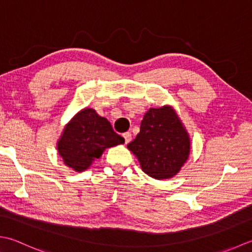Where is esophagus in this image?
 Wrapping results in <instances>:
<instances>
[{
  "label": "esophagus",
  "instance_id": "esophagus-1",
  "mask_svg": "<svg viewBox=\"0 0 252 252\" xmlns=\"http://www.w3.org/2000/svg\"><path fill=\"white\" fill-rule=\"evenodd\" d=\"M122 136L125 137V143H126V144H127V143H130V141H131V139H132V134H131L130 132L123 133Z\"/></svg>",
  "mask_w": 252,
  "mask_h": 252
}]
</instances>
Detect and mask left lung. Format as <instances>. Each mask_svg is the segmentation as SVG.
I'll return each mask as SVG.
<instances>
[{"label":"left lung","mask_w":252,"mask_h":252,"mask_svg":"<svg viewBox=\"0 0 252 252\" xmlns=\"http://www.w3.org/2000/svg\"><path fill=\"white\" fill-rule=\"evenodd\" d=\"M127 149L142 170L157 180L175 177L190 155L189 133L171 106L150 108L141 122L140 133Z\"/></svg>","instance_id":"left-lung-1"}]
</instances>
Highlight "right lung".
<instances>
[{
	"mask_svg": "<svg viewBox=\"0 0 252 252\" xmlns=\"http://www.w3.org/2000/svg\"><path fill=\"white\" fill-rule=\"evenodd\" d=\"M123 143L125 139L112 130L106 118L93 108H84L64 126L57 150L64 164L81 172L90 168L106 149Z\"/></svg>",
	"mask_w": 252,
	"mask_h": 252,
	"instance_id": "add662e5",
	"label": "right lung"
}]
</instances>
